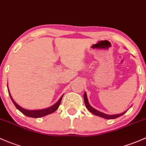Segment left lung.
<instances>
[{
	"label": "left lung",
	"instance_id": "left-lung-1",
	"mask_svg": "<svg viewBox=\"0 0 146 146\" xmlns=\"http://www.w3.org/2000/svg\"><path fill=\"white\" fill-rule=\"evenodd\" d=\"M84 102H85L86 106V108L88 109V110L90 111V113H92V114H94V115H98V116H100V117H103V118H105V119H115V118H116V117H118L121 116V115H123V114H125V113L127 111V110L126 111H125V112L122 113H120V114L108 115V114H106V113H104L101 112V111H98L97 109H94L92 106H90V104H89V102H88V100L87 94H86V92H84Z\"/></svg>",
	"mask_w": 146,
	"mask_h": 146
}]
</instances>
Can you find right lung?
Listing matches in <instances>:
<instances>
[{"instance_id": "1", "label": "right lung", "mask_w": 146, "mask_h": 146, "mask_svg": "<svg viewBox=\"0 0 146 146\" xmlns=\"http://www.w3.org/2000/svg\"><path fill=\"white\" fill-rule=\"evenodd\" d=\"M7 88H8V86H7ZM8 92H9V95H10V98H11V100H12V102H13V104L15 105V106H16L17 109L21 111V112L23 114H24L25 115H26V116H28V117H43V116H45V115H48V114H51V113H52L55 112V111L58 109L59 105H60V102H61V100H62V96H63V95H62V96L60 98V99L58 100L57 102H56V104H54V105H52L51 106H50V107L46 108V109H40V110H28V109H23V108L21 107V106H20L19 105L17 104V103L14 101V100L12 99V96H11V95L10 93V90H8Z\"/></svg>"}]
</instances>
